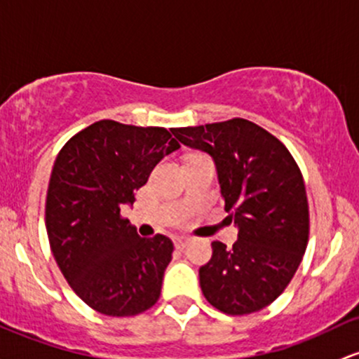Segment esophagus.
<instances>
[{
  "mask_svg": "<svg viewBox=\"0 0 359 359\" xmlns=\"http://www.w3.org/2000/svg\"><path fill=\"white\" fill-rule=\"evenodd\" d=\"M189 242H191V237H186V235H180V237L175 238V247H177V249H184V247H187Z\"/></svg>",
  "mask_w": 359,
  "mask_h": 359,
  "instance_id": "1",
  "label": "esophagus"
}]
</instances>
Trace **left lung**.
<instances>
[{
  "instance_id": "1",
  "label": "left lung",
  "mask_w": 359,
  "mask_h": 359,
  "mask_svg": "<svg viewBox=\"0 0 359 359\" xmlns=\"http://www.w3.org/2000/svg\"><path fill=\"white\" fill-rule=\"evenodd\" d=\"M172 133L186 147L212 156L226 219L238 226L231 249L211 243V261L199 269L204 298L233 317L259 312L286 290L309 243L300 167L278 137L240 117Z\"/></svg>"
}]
</instances>
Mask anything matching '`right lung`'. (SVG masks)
I'll use <instances>...</instances> for the list:
<instances>
[{
    "label": "right lung",
    "instance_id": "obj_1",
    "mask_svg": "<svg viewBox=\"0 0 359 359\" xmlns=\"http://www.w3.org/2000/svg\"><path fill=\"white\" fill-rule=\"evenodd\" d=\"M179 148L165 128L104 119L57 153L46 198L47 238L71 290L90 309L133 317L158 302L172 240L141 238L121 208L135 203L155 165Z\"/></svg>",
    "mask_w": 359,
    "mask_h": 359
}]
</instances>
